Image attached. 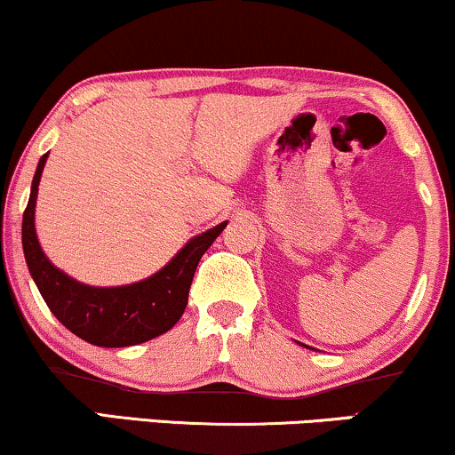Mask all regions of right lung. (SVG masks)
Listing matches in <instances>:
<instances>
[{
	"mask_svg": "<svg viewBox=\"0 0 455 455\" xmlns=\"http://www.w3.org/2000/svg\"><path fill=\"white\" fill-rule=\"evenodd\" d=\"M48 153L39 159L31 197L22 214V250L39 294L54 317L82 340L105 348L134 347L178 323L188 302L195 268L227 222L197 235L153 277L119 287L79 283L56 268L42 251L36 233V201Z\"/></svg>",
	"mask_w": 455,
	"mask_h": 455,
	"instance_id": "add662e5",
	"label": "right lung"
}]
</instances>
